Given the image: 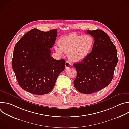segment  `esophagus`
Instances as JSON below:
<instances>
[{"mask_svg": "<svg viewBox=\"0 0 129 129\" xmlns=\"http://www.w3.org/2000/svg\"><path fill=\"white\" fill-rule=\"evenodd\" d=\"M65 68L66 69H68L71 66V64L70 62H69L68 61H66L65 62Z\"/></svg>", "mask_w": 129, "mask_h": 129, "instance_id": "1", "label": "esophagus"}]
</instances>
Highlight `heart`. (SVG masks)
I'll return each mask as SVG.
<instances>
[{"label": "heart", "instance_id": "obj_1", "mask_svg": "<svg viewBox=\"0 0 129 129\" xmlns=\"http://www.w3.org/2000/svg\"><path fill=\"white\" fill-rule=\"evenodd\" d=\"M94 39L91 35H78L75 33L61 37L59 45L55 50L60 54L67 53L68 57L72 62H79L84 60L91 52L94 45Z\"/></svg>", "mask_w": 129, "mask_h": 129}]
</instances>
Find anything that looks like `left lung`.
<instances>
[{"label": "left lung", "mask_w": 129, "mask_h": 129, "mask_svg": "<svg viewBox=\"0 0 129 129\" xmlns=\"http://www.w3.org/2000/svg\"><path fill=\"white\" fill-rule=\"evenodd\" d=\"M94 39V45L84 60L73 67L77 75L75 87L82 93L91 94L107 87L112 81L118 62L115 46L103 30H87Z\"/></svg>", "instance_id": "obj_1"}]
</instances>
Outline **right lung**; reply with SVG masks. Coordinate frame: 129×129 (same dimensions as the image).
<instances>
[{"instance_id":"add662e5","label":"right lung","mask_w":129,"mask_h":129,"mask_svg":"<svg viewBox=\"0 0 129 129\" xmlns=\"http://www.w3.org/2000/svg\"><path fill=\"white\" fill-rule=\"evenodd\" d=\"M57 29L43 31L34 28L15 46L12 68L20 86L29 93L43 95L53 89L58 77L65 69V61L51 57Z\"/></svg>"}]
</instances>
